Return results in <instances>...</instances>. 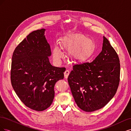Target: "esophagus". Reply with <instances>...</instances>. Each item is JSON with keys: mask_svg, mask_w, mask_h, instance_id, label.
<instances>
[{"mask_svg": "<svg viewBox=\"0 0 131 131\" xmlns=\"http://www.w3.org/2000/svg\"><path fill=\"white\" fill-rule=\"evenodd\" d=\"M69 73H70V72H69V71L68 70H66L65 71L64 73V78H65L66 79L68 78V75H69Z\"/></svg>", "mask_w": 131, "mask_h": 131, "instance_id": "esophagus-1", "label": "esophagus"}]
</instances>
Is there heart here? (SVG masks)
<instances>
[{"mask_svg":"<svg viewBox=\"0 0 131 131\" xmlns=\"http://www.w3.org/2000/svg\"><path fill=\"white\" fill-rule=\"evenodd\" d=\"M59 45L62 50L68 52L71 57L77 61L86 60L92 54L94 49L93 41L81 33H72L63 37ZM52 54L56 61L62 57V53L57 47L53 49Z\"/></svg>","mask_w":131,"mask_h":131,"instance_id":"b5f03b06","label":"heart"}]
</instances>
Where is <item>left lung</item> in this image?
<instances>
[{
	"instance_id": "1",
	"label": "left lung",
	"mask_w": 131,
	"mask_h": 131,
	"mask_svg": "<svg viewBox=\"0 0 131 131\" xmlns=\"http://www.w3.org/2000/svg\"><path fill=\"white\" fill-rule=\"evenodd\" d=\"M119 58L103 37L102 50L91 63L75 64L68 78L77 105L86 112L100 109L115 94L120 82Z\"/></svg>"
}]
</instances>
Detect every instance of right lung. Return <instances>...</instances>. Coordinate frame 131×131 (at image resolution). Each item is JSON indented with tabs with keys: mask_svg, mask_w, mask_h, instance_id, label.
Here are the masks:
<instances>
[{
	"mask_svg": "<svg viewBox=\"0 0 131 131\" xmlns=\"http://www.w3.org/2000/svg\"><path fill=\"white\" fill-rule=\"evenodd\" d=\"M45 29L32 31L16 47L12 57L11 82L20 100L40 112L51 105L56 82L64 78L66 68L50 63V46Z\"/></svg>",
	"mask_w": 131,
	"mask_h": 131,
	"instance_id": "add662e5",
	"label": "right lung"
}]
</instances>
